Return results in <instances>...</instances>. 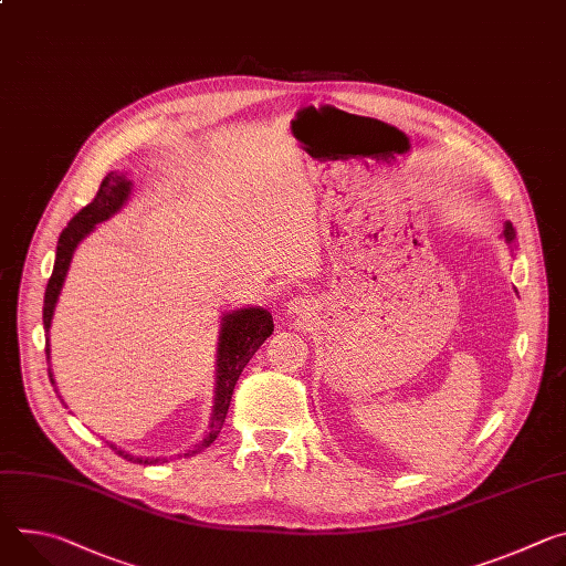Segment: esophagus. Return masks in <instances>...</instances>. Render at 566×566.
I'll list each match as a JSON object with an SVG mask.
<instances>
[{
  "label": "esophagus",
  "mask_w": 566,
  "mask_h": 566,
  "mask_svg": "<svg viewBox=\"0 0 566 566\" xmlns=\"http://www.w3.org/2000/svg\"><path fill=\"white\" fill-rule=\"evenodd\" d=\"M289 312L291 314H304L306 312V302L302 297H295L289 302Z\"/></svg>",
  "instance_id": "34e87169"
}]
</instances>
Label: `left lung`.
<instances>
[{
  "instance_id": "left-lung-1",
  "label": "left lung",
  "mask_w": 566,
  "mask_h": 566,
  "mask_svg": "<svg viewBox=\"0 0 566 566\" xmlns=\"http://www.w3.org/2000/svg\"><path fill=\"white\" fill-rule=\"evenodd\" d=\"M503 234H505V239H507V241H512V239L517 237V230L512 228V223H505V230H503Z\"/></svg>"
}]
</instances>
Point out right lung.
<instances>
[{"label":"right lung","instance_id":"add662e5","mask_svg":"<svg viewBox=\"0 0 566 566\" xmlns=\"http://www.w3.org/2000/svg\"><path fill=\"white\" fill-rule=\"evenodd\" d=\"M130 193V182L126 180V176L113 171L101 182L96 196L92 202H87L85 208L70 221V226L61 232L59 239V248H56V264H54V273L49 277L46 291H44V306H42V323H44V332H49L51 327V316H54V306L59 300V293L63 289L70 262L74 248L78 245V241L83 237H87L96 223L111 219ZM273 334V318L269 312L264 310H241L234 314H228L221 327V343H219V381H217V401H214V413H212V424L210 431L205 433V438L189 449L185 455H196L202 449H208L221 433L228 408L232 401V392L234 386L239 381V375L243 373V368L248 366V361L252 358V354L264 345V340ZM44 352L49 354V340L44 345ZM51 379V373H49ZM54 384V381H51ZM115 453L124 455L126 460L133 462H144V465H156V462H165L160 458H137L130 453H124L122 449H117L115 444H111Z\"/></svg>","mask_w":566,"mask_h":566}]
</instances>
